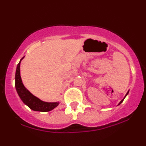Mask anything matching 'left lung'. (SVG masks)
Returning a JSON list of instances; mask_svg holds the SVG:
<instances>
[{
	"instance_id": "left-lung-1",
	"label": "left lung",
	"mask_w": 146,
	"mask_h": 146,
	"mask_svg": "<svg viewBox=\"0 0 146 146\" xmlns=\"http://www.w3.org/2000/svg\"><path fill=\"white\" fill-rule=\"evenodd\" d=\"M128 93H129V91H127V93H126V95H125V97H124V98H123V99H122V100H121V101H120V103H119V104H118V105H120V104H121V103H122V102H123V100H124V98H125V97H126V96L127 95V94H128Z\"/></svg>"
}]
</instances>
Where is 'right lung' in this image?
<instances>
[{"mask_svg":"<svg viewBox=\"0 0 146 146\" xmlns=\"http://www.w3.org/2000/svg\"><path fill=\"white\" fill-rule=\"evenodd\" d=\"M22 58L19 63L17 66V70L15 73V88L17 92L23 102L26 106L33 111L41 112H48L53 110L54 108L58 106L59 104L58 102H46L39 99L35 96L29 92L24 86L22 81L21 76V71H20V65H21V60L24 58Z\"/></svg>","mask_w":146,"mask_h":146,"instance_id":"add662e5","label":"right lung"}]
</instances>
